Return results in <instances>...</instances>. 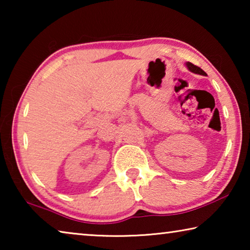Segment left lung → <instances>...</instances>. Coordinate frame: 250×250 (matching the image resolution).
I'll list each match as a JSON object with an SVG mask.
<instances>
[{
    "mask_svg": "<svg viewBox=\"0 0 250 250\" xmlns=\"http://www.w3.org/2000/svg\"><path fill=\"white\" fill-rule=\"evenodd\" d=\"M186 67H188L189 71H192L194 74H198V75H203V76H206V73L200 67H197L195 65H193L192 62H186Z\"/></svg>",
    "mask_w": 250,
    "mask_h": 250,
    "instance_id": "left-lung-1",
    "label": "left lung"
}]
</instances>
